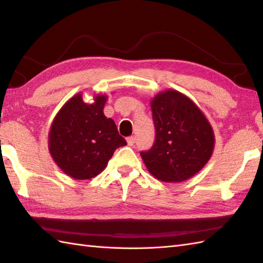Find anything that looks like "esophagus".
Masks as SVG:
<instances>
[{"instance_id":"34e87169","label":"esophagus","mask_w":263,"mask_h":263,"mask_svg":"<svg viewBox=\"0 0 263 263\" xmlns=\"http://www.w3.org/2000/svg\"><path fill=\"white\" fill-rule=\"evenodd\" d=\"M126 142H127L128 146H133V144L136 143V138L135 137H128L126 139Z\"/></svg>"}]
</instances>
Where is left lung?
Wrapping results in <instances>:
<instances>
[{
    "mask_svg": "<svg viewBox=\"0 0 263 263\" xmlns=\"http://www.w3.org/2000/svg\"><path fill=\"white\" fill-rule=\"evenodd\" d=\"M156 139L141 152L150 174L163 182L186 181L203 168L215 147L214 130L204 114L185 95L168 89L150 100Z\"/></svg>",
    "mask_w": 263,
    "mask_h": 263,
    "instance_id": "1",
    "label": "left lung"
}]
</instances>
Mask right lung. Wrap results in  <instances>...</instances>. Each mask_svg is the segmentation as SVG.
<instances>
[{
	"label": "right lung",
	"instance_id": "obj_1",
	"mask_svg": "<svg viewBox=\"0 0 263 263\" xmlns=\"http://www.w3.org/2000/svg\"><path fill=\"white\" fill-rule=\"evenodd\" d=\"M106 95L93 103L77 93L55 115L48 133V150L64 174L74 180H90L107 166L114 152L126 144L115 122L104 115Z\"/></svg>",
	"mask_w": 263,
	"mask_h": 263
}]
</instances>
